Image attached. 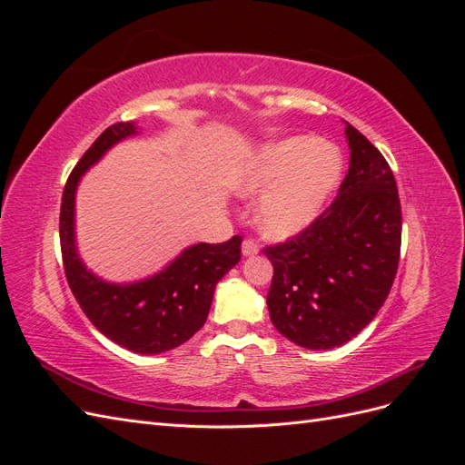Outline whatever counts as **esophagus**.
Listing matches in <instances>:
<instances>
[{"label": "esophagus", "instance_id": "obj_1", "mask_svg": "<svg viewBox=\"0 0 465 465\" xmlns=\"http://www.w3.org/2000/svg\"><path fill=\"white\" fill-rule=\"evenodd\" d=\"M260 252V246L256 241H252V238H246V241L242 242V254L244 256H256Z\"/></svg>", "mask_w": 465, "mask_h": 465}]
</instances>
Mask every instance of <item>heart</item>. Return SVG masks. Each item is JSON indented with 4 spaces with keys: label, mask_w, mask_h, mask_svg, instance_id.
Here are the masks:
<instances>
[{
    "label": "heart",
    "mask_w": 465,
    "mask_h": 465,
    "mask_svg": "<svg viewBox=\"0 0 465 465\" xmlns=\"http://www.w3.org/2000/svg\"><path fill=\"white\" fill-rule=\"evenodd\" d=\"M341 154L314 135H294L256 151L238 173L236 190L260 195L254 217L260 231L285 241L322 213L340 184Z\"/></svg>",
    "instance_id": "heart-1"
}]
</instances>
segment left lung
I'll list each match as a JSON object with an SVG mask.
<instances>
[{"label":"left lung","instance_id":"1","mask_svg":"<svg viewBox=\"0 0 465 465\" xmlns=\"http://www.w3.org/2000/svg\"><path fill=\"white\" fill-rule=\"evenodd\" d=\"M351 161L337 198L304 231L265 246L267 292L279 333L331 349L369 326L390 294L401 248V205L388 161L347 124Z\"/></svg>","mask_w":465,"mask_h":465}]
</instances>
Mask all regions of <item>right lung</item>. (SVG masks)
I'll return each mask as SVG.
<instances>
[{
    "label": "right lung",
    "mask_w": 465,
    "mask_h": 465,
    "mask_svg": "<svg viewBox=\"0 0 465 465\" xmlns=\"http://www.w3.org/2000/svg\"><path fill=\"white\" fill-rule=\"evenodd\" d=\"M135 130L134 122L112 124L75 164L62 195L60 244L67 285L93 326L134 353L154 355L188 341L203 326L219 279L241 262L242 236L190 246L161 273L132 285H112L87 272L77 256L74 232L79 178Z\"/></svg>",
    "instance_id": "obj_1"
}]
</instances>
